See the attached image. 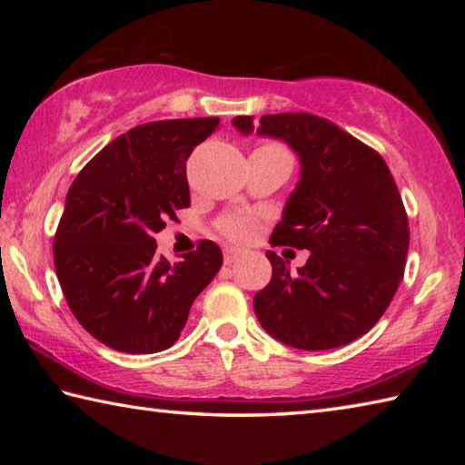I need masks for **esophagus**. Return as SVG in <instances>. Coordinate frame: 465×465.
<instances>
[{"label": "esophagus", "instance_id": "esophagus-1", "mask_svg": "<svg viewBox=\"0 0 465 465\" xmlns=\"http://www.w3.org/2000/svg\"><path fill=\"white\" fill-rule=\"evenodd\" d=\"M242 254V250L240 248H235V246H225V250H223V258H225V264H232L235 258H238Z\"/></svg>", "mask_w": 465, "mask_h": 465}]
</instances>
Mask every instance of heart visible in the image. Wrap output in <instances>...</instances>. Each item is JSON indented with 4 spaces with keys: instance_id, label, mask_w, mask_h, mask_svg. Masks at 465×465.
Here are the masks:
<instances>
[{
    "instance_id": "obj_1",
    "label": "heart",
    "mask_w": 465,
    "mask_h": 465,
    "mask_svg": "<svg viewBox=\"0 0 465 465\" xmlns=\"http://www.w3.org/2000/svg\"><path fill=\"white\" fill-rule=\"evenodd\" d=\"M256 152L258 153H271V155H282V157H289V160H291L287 149L282 147L281 143H274V141H266V143L258 147ZM219 227H222L223 233L232 235V238H246L250 230H252V222H250V217H246V215H227V217L222 219Z\"/></svg>"
}]
</instances>
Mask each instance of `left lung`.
<instances>
[{"label": "left lung", "mask_w": 465, "mask_h": 465, "mask_svg": "<svg viewBox=\"0 0 465 465\" xmlns=\"http://www.w3.org/2000/svg\"><path fill=\"white\" fill-rule=\"evenodd\" d=\"M261 135L287 141L302 180L271 235L272 246L310 250L295 274L266 252L272 279L254 312L272 338L293 349L326 351L367 334L404 277L408 215L388 163L363 141L310 113L261 116ZM252 133L250 116H235Z\"/></svg>", "instance_id": "8db88e82"}]
</instances>
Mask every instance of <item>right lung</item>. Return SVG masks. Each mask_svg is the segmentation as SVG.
<instances>
[{"mask_svg": "<svg viewBox=\"0 0 465 465\" xmlns=\"http://www.w3.org/2000/svg\"><path fill=\"white\" fill-rule=\"evenodd\" d=\"M217 124V116L139 124L100 149L69 188L54 271L75 320L110 349H170L196 295L222 269L215 242L201 240L172 264L153 238L191 207L186 160Z\"/></svg>", "mask_w": 465, "mask_h": 465, "instance_id": "right-lung-1", "label": "right lung"}]
</instances>
